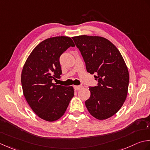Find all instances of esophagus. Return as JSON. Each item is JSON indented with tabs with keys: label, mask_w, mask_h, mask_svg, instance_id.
<instances>
[{
	"label": "esophagus",
	"mask_w": 150,
	"mask_h": 150,
	"mask_svg": "<svg viewBox=\"0 0 150 150\" xmlns=\"http://www.w3.org/2000/svg\"><path fill=\"white\" fill-rule=\"evenodd\" d=\"M81 88H82V86H80V85H74V88L75 91L80 90Z\"/></svg>",
	"instance_id": "obj_1"
}]
</instances>
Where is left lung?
Segmentation results:
<instances>
[{"label":"left lung","mask_w":150,"mask_h":150,"mask_svg":"<svg viewBox=\"0 0 150 150\" xmlns=\"http://www.w3.org/2000/svg\"><path fill=\"white\" fill-rule=\"evenodd\" d=\"M83 56L87 71L98 80L90 87L91 96L85 101L89 113L98 120L115 115L126 99L129 72L123 57L112 42L100 36L79 35L72 38Z\"/></svg>","instance_id":"1"}]
</instances>
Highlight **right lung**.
<instances>
[{"label":"right lung","mask_w":150,"mask_h":150,"mask_svg":"<svg viewBox=\"0 0 150 150\" xmlns=\"http://www.w3.org/2000/svg\"><path fill=\"white\" fill-rule=\"evenodd\" d=\"M74 46L69 37L48 38L36 46L23 66L21 84L24 98L33 111L46 121L62 117L74 96L73 87L54 84L52 80L62 74L61 55Z\"/></svg>","instance_id":"add662e5"}]
</instances>
